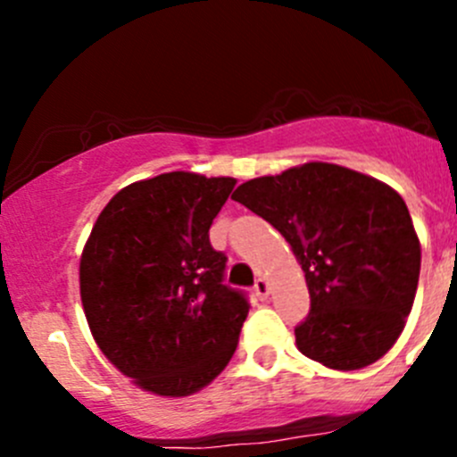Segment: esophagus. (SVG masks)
<instances>
[{"mask_svg": "<svg viewBox=\"0 0 457 457\" xmlns=\"http://www.w3.org/2000/svg\"><path fill=\"white\" fill-rule=\"evenodd\" d=\"M270 280L267 278H256V283H254V294L258 298H261V301H265L267 296H270Z\"/></svg>", "mask_w": 457, "mask_h": 457, "instance_id": "obj_1", "label": "esophagus"}]
</instances>
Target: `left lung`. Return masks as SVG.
I'll return each mask as SVG.
<instances>
[{
	"instance_id": "1",
	"label": "left lung",
	"mask_w": 457,
	"mask_h": 457,
	"mask_svg": "<svg viewBox=\"0 0 457 457\" xmlns=\"http://www.w3.org/2000/svg\"><path fill=\"white\" fill-rule=\"evenodd\" d=\"M274 225L305 271L312 310L294 329L312 361L356 371L400 338L420 276L407 203L378 179L336 163L296 165L232 195Z\"/></svg>"
}]
</instances>
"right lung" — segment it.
<instances>
[{"instance_id":"1","label":"right lung","mask_w":457,"mask_h":457,"mask_svg":"<svg viewBox=\"0 0 457 457\" xmlns=\"http://www.w3.org/2000/svg\"><path fill=\"white\" fill-rule=\"evenodd\" d=\"M232 177L165 172L110 199L87 237L79 289L104 356L137 386L183 398L228 367L245 322V296L223 285L225 258L210 225Z\"/></svg>"}]
</instances>
